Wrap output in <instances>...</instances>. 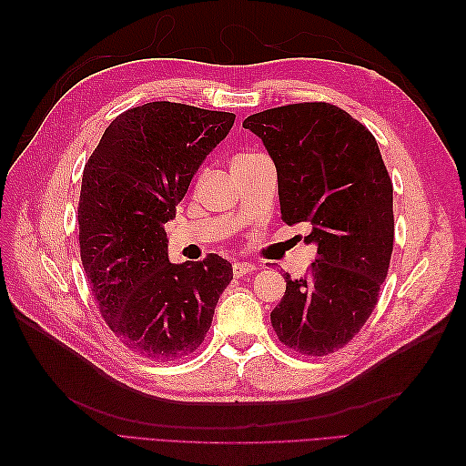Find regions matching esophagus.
Segmentation results:
<instances>
[{"instance_id":"1","label":"esophagus","mask_w":466,"mask_h":466,"mask_svg":"<svg viewBox=\"0 0 466 466\" xmlns=\"http://www.w3.org/2000/svg\"><path fill=\"white\" fill-rule=\"evenodd\" d=\"M257 270V266L255 264H248V262H241V260H235L233 262V274L237 276V278H241V276H247V274H250V272H255Z\"/></svg>"}]
</instances>
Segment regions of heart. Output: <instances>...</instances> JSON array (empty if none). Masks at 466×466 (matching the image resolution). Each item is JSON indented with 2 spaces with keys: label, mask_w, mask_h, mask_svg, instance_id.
Masks as SVG:
<instances>
[{
  "label": "heart",
  "mask_w": 466,
  "mask_h": 466,
  "mask_svg": "<svg viewBox=\"0 0 466 466\" xmlns=\"http://www.w3.org/2000/svg\"><path fill=\"white\" fill-rule=\"evenodd\" d=\"M258 155L257 153H241V155H237V157L233 159V163H231V167H235V165H243V163H248V161H252V159H257Z\"/></svg>",
  "instance_id": "1"
}]
</instances>
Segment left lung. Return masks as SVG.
Instances as JSON below:
<instances>
[{
    "instance_id": "1",
    "label": "left lung",
    "mask_w": 466,
    "mask_h": 466,
    "mask_svg": "<svg viewBox=\"0 0 466 466\" xmlns=\"http://www.w3.org/2000/svg\"><path fill=\"white\" fill-rule=\"evenodd\" d=\"M243 126L274 159L281 219L307 221L305 241L319 245L303 278L286 276L272 327L301 356L334 354L371 317L390 264L392 180L379 146L360 120L322 101L268 108Z\"/></svg>"
}]
</instances>
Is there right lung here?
Returning <instances> with one entry per match:
<instances>
[{
	"instance_id": "obj_1",
	"label": "right lung",
	"mask_w": 466,
	"mask_h": 466,
	"mask_svg": "<svg viewBox=\"0 0 466 466\" xmlns=\"http://www.w3.org/2000/svg\"><path fill=\"white\" fill-rule=\"evenodd\" d=\"M233 112L155 101L110 122L86 163L77 206L83 270L106 327L136 356L180 360L200 348L233 268L218 255L171 264L175 218Z\"/></svg>"
}]
</instances>
